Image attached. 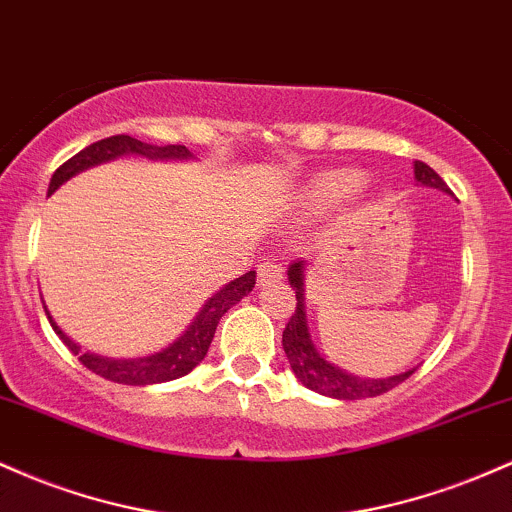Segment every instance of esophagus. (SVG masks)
<instances>
[{
    "label": "esophagus",
    "instance_id": "obj_1",
    "mask_svg": "<svg viewBox=\"0 0 512 512\" xmlns=\"http://www.w3.org/2000/svg\"><path fill=\"white\" fill-rule=\"evenodd\" d=\"M280 278H283V268H280V263L266 261L258 266V285L280 283Z\"/></svg>",
    "mask_w": 512,
    "mask_h": 512
}]
</instances>
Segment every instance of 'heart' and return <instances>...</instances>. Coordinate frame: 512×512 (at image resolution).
<instances>
[{"label":"heart","mask_w":512,"mask_h":512,"mask_svg":"<svg viewBox=\"0 0 512 512\" xmlns=\"http://www.w3.org/2000/svg\"><path fill=\"white\" fill-rule=\"evenodd\" d=\"M358 183L360 174L353 169L326 171V174L314 176V179L302 188L300 200H304V205H326L331 203L333 198H338V195L353 191Z\"/></svg>","instance_id":"b5f03b06"}]
</instances>
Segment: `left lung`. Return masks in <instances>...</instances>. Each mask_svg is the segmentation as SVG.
<instances>
[{"instance_id":"left-lung-1","label":"left lung","mask_w":512,"mask_h":512,"mask_svg":"<svg viewBox=\"0 0 512 512\" xmlns=\"http://www.w3.org/2000/svg\"><path fill=\"white\" fill-rule=\"evenodd\" d=\"M413 174H416V181L423 183V186L450 193L447 183L442 181L428 164L416 162L413 164ZM287 280H290L292 290H295L297 307L295 314H292L290 321L285 324L283 348L287 355V363H290L292 372H295V377L304 384V387L312 389V392L331 396V399L355 401L389 392L396 384L409 380L413 375V370H409L394 377H384V380H367V377L348 375V372L331 365L329 360L319 353L317 346H314L312 336H309L307 307H304V261L292 263L290 271H287Z\"/></svg>"}]
</instances>
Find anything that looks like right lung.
Returning a JSON list of instances; mask_svg holds the SVG:
<instances>
[{
  "instance_id": "right-lung-1",
  "label": "right lung",
  "mask_w": 512,
  "mask_h": 512,
  "mask_svg": "<svg viewBox=\"0 0 512 512\" xmlns=\"http://www.w3.org/2000/svg\"><path fill=\"white\" fill-rule=\"evenodd\" d=\"M123 154H142V157H149V159L191 157V152H188L183 145L157 147V145H147V142L135 140V137L130 135H113V137H106V140L94 142V145L84 147L82 152H77L72 159H67V162L55 171L53 179H50L48 195L55 193L62 183L72 179V176L79 174V171L89 169V166H96L101 162H111V159L123 157ZM254 285H256L254 271L244 273L241 278L227 283L222 290H217L215 295L203 304L198 317L191 321V326H188V329L183 331L169 348H164L162 353L149 355V358H135V360H111V358H101V355H94V353H84L77 343L70 341V338L60 331V326H57L53 317H50L48 309H45V314H48L50 326H53L57 336L62 338V343L77 355L79 363H82L86 370L96 372V375H101L103 380L142 387V384L171 382V380H179L183 375H188V372H191L193 367L205 358V353H208L217 324H220V319L225 317L227 309L234 307L241 297L249 295Z\"/></svg>"
}]
</instances>
